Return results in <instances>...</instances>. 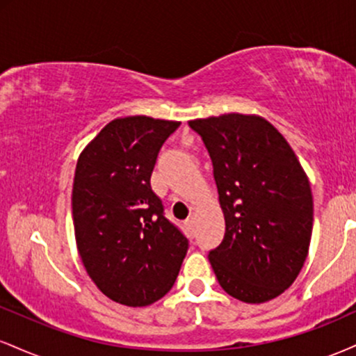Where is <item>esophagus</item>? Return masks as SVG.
I'll return each instance as SVG.
<instances>
[{
	"label": "esophagus",
	"mask_w": 356,
	"mask_h": 356,
	"mask_svg": "<svg viewBox=\"0 0 356 356\" xmlns=\"http://www.w3.org/2000/svg\"><path fill=\"white\" fill-rule=\"evenodd\" d=\"M194 222H195V216H189L186 220V226L189 227V229H192V227H194Z\"/></svg>",
	"instance_id": "1"
}]
</instances>
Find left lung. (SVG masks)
Wrapping results in <instances>:
<instances>
[{
	"label": "left lung",
	"instance_id": "left-lung-1",
	"mask_svg": "<svg viewBox=\"0 0 356 356\" xmlns=\"http://www.w3.org/2000/svg\"><path fill=\"white\" fill-rule=\"evenodd\" d=\"M214 165L226 220L209 252L220 288L244 303H266L295 283L308 256L313 195L286 138L254 113L195 118Z\"/></svg>",
	"mask_w": 356,
	"mask_h": 356
}]
</instances>
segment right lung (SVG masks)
<instances>
[{
  "label": "right lung",
  "mask_w": 356,
  "mask_h": 356,
  "mask_svg": "<svg viewBox=\"0 0 356 356\" xmlns=\"http://www.w3.org/2000/svg\"><path fill=\"white\" fill-rule=\"evenodd\" d=\"M181 122L147 115L108 122L81 150L72 191L76 249L97 288L115 303L149 306L170 291L186 236L150 187L155 161Z\"/></svg>",
  "instance_id": "obj_1"
}]
</instances>
